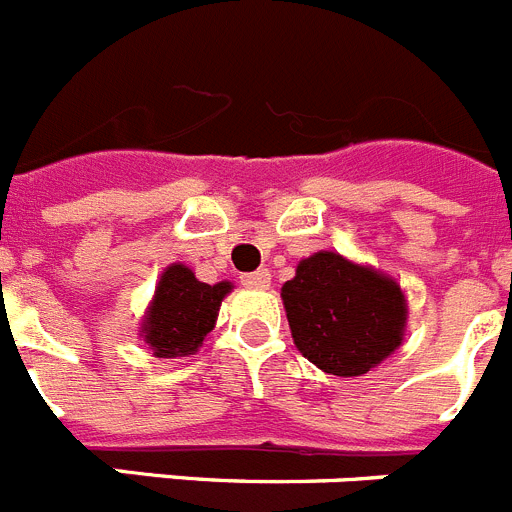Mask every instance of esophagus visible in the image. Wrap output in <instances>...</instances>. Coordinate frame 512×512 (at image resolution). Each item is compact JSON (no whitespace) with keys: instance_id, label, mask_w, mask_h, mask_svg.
Masks as SVG:
<instances>
[{"instance_id":"obj_1","label":"esophagus","mask_w":512,"mask_h":512,"mask_svg":"<svg viewBox=\"0 0 512 512\" xmlns=\"http://www.w3.org/2000/svg\"><path fill=\"white\" fill-rule=\"evenodd\" d=\"M243 287H251V289H266L271 282V274L266 269H259V271H251V274H243L241 277Z\"/></svg>"}]
</instances>
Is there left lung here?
Here are the masks:
<instances>
[{
  "label": "left lung",
  "mask_w": 512,
  "mask_h": 512,
  "mask_svg": "<svg viewBox=\"0 0 512 512\" xmlns=\"http://www.w3.org/2000/svg\"><path fill=\"white\" fill-rule=\"evenodd\" d=\"M282 300L300 354L336 377L366 374L402 343L400 284L333 251L300 261Z\"/></svg>",
  "instance_id": "obj_1"
}]
</instances>
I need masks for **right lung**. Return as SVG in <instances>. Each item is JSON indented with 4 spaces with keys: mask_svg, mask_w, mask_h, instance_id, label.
<instances>
[{
    "mask_svg": "<svg viewBox=\"0 0 512 512\" xmlns=\"http://www.w3.org/2000/svg\"><path fill=\"white\" fill-rule=\"evenodd\" d=\"M228 292L230 282H197L184 264L169 266L158 282L156 297L143 323L146 343L153 354L158 359L194 354L215 328L217 310Z\"/></svg>",
    "mask_w": 512,
    "mask_h": 512,
    "instance_id": "right-lung-1",
    "label": "right lung"
}]
</instances>
